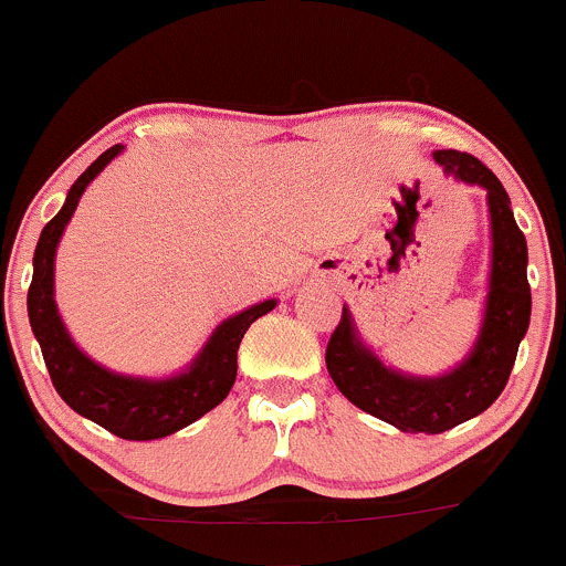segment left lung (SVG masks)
<instances>
[{
    "mask_svg": "<svg viewBox=\"0 0 566 566\" xmlns=\"http://www.w3.org/2000/svg\"><path fill=\"white\" fill-rule=\"evenodd\" d=\"M433 161L453 181L482 187L488 198V297L473 348L451 371L437 377L405 374L385 363L365 343L348 306H343V319L326 348L328 374L343 397L405 433L451 431L488 411L507 385L533 306L527 283V240L513 218L502 181L479 158L457 149H437Z\"/></svg>",
    "mask_w": 566,
    "mask_h": 566,
    "instance_id": "1",
    "label": "left lung"
}]
</instances>
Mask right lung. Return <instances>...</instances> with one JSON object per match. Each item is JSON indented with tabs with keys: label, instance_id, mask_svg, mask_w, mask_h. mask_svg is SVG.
Returning <instances> with one entry per match:
<instances>
[{
	"label": "right lung",
	"instance_id": "right-lung-1",
	"mask_svg": "<svg viewBox=\"0 0 566 566\" xmlns=\"http://www.w3.org/2000/svg\"><path fill=\"white\" fill-rule=\"evenodd\" d=\"M122 153L124 144H115L107 153L98 155L70 187L56 218L39 234L36 252H33V280L28 289V317L33 337L42 345L44 365H48L59 397L84 419L102 424L104 431L133 439V442H149V439H164L181 431L227 399L234 377H238L240 339L254 319L277 306V300L254 303V306L218 323L201 352L192 357V363L169 377L118 374L87 357L76 345V339L70 337L62 314H59L56 249L84 189Z\"/></svg>",
	"mask_w": 566,
	"mask_h": 566
}]
</instances>
